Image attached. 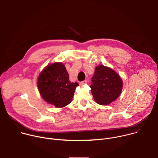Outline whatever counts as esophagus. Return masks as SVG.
Segmentation results:
<instances>
[{
  "mask_svg": "<svg viewBox=\"0 0 158 158\" xmlns=\"http://www.w3.org/2000/svg\"><path fill=\"white\" fill-rule=\"evenodd\" d=\"M87 83V80H85V81H84L81 82H80V85H81V86H82V85H85Z\"/></svg>",
  "mask_w": 158,
  "mask_h": 158,
  "instance_id": "obj_1",
  "label": "esophagus"
}]
</instances>
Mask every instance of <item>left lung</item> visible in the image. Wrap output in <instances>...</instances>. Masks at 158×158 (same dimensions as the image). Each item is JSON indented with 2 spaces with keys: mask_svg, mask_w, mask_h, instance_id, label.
Listing matches in <instances>:
<instances>
[{
  "mask_svg": "<svg viewBox=\"0 0 158 158\" xmlns=\"http://www.w3.org/2000/svg\"><path fill=\"white\" fill-rule=\"evenodd\" d=\"M90 85L94 101L106 106L117 99L121 95L123 82L113 69L103 65H98Z\"/></svg>",
  "mask_w": 158,
  "mask_h": 158,
  "instance_id": "obj_1",
  "label": "left lung"
}]
</instances>
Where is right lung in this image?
<instances>
[{
  "instance_id": "add662e5",
  "label": "right lung",
  "mask_w": 158,
  "mask_h": 158,
  "mask_svg": "<svg viewBox=\"0 0 158 158\" xmlns=\"http://www.w3.org/2000/svg\"><path fill=\"white\" fill-rule=\"evenodd\" d=\"M37 87L42 99L56 107L61 108L70 104L77 82L69 81V74L62 62L49 64L40 72Z\"/></svg>"
}]
</instances>
